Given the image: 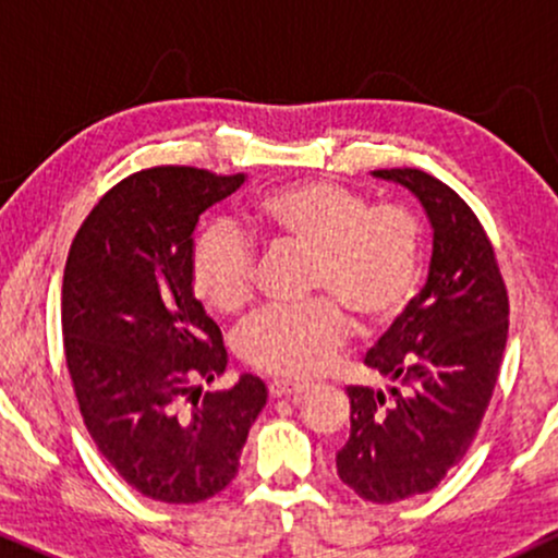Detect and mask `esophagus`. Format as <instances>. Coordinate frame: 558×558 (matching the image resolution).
I'll use <instances>...</instances> for the list:
<instances>
[{"mask_svg":"<svg viewBox=\"0 0 558 558\" xmlns=\"http://www.w3.org/2000/svg\"><path fill=\"white\" fill-rule=\"evenodd\" d=\"M310 390L306 383H288V380H272L270 383V396L272 399H288V396H301Z\"/></svg>","mask_w":558,"mask_h":558,"instance_id":"1","label":"esophagus"}]
</instances>
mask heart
<instances>
[{
	"mask_svg": "<svg viewBox=\"0 0 558 558\" xmlns=\"http://www.w3.org/2000/svg\"><path fill=\"white\" fill-rule=\"evenodd\" d=\"M252 226L275 248L310 254L306 310L262 312L239 332V354L278 377H312L349 338V314L364 330L386 328L417 291L422 228L403 204H369L360 191L330 181L288 183L259 196ZM191 286L217 315H235L252 301L254 252L228 222L198 235Z\"/></svg>",
	"mask_w": 558,
	"mask_h": 558,
	"instance_id": "b5f03b06",
	"label": "heart"
}]
</instances>
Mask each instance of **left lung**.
<instances>
[{
	"label": "left lung",
	"instance_id": "left-lung-1",
	"mask_svg": "<svg viewBox=\"0 0 558 558\" xmlns=\"http://www.w3.org/2000/svg\"><path fill=\"white\" fill-rule=\"evenodd\" d=\"M425 209L433 254L420 296L364 356L386 388L349 386L338 477L375 504L433 490L464 457L496 388L509 299L475 213L422 170H375Z\"/></svg>",
	"mask_w": 558,
	"mask_h": 558
}]
</instances>
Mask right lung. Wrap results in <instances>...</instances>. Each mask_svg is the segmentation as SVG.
Returning <instances> with one entry per match:
<instances>
[{"mask_svg":"<svg viewBox=\"0 0 558 558\" xmlns=\"http://www.w3.org/2000/svg\"><path fill=\"white\" fill-rule=\"evenodd\" d=\"M243 183V172H133L68 254L62 336L83 422L118 475L155 501L198 504L226 488L267 403L265 383L246 373L202 393L228 351L191 286L194 230Z\"/></svg>","mask_w":558,"mask_h":558,"instance_id":"obj_1","label":"right lung"}]
</instances>
